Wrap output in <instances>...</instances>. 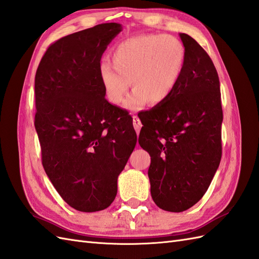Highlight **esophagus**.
<instances>
[{"instance_id": "esophagus-1", "label": "esophagus", "mask_w": 259, "mask_h": 259, "mask_svg": "<svg viewBox=\"0 0 259 259\" xmlns=\"http://www.w3.org/2000/svg\"><path fill=\"white\" fill-rule=\"evenodd\" d=\"M133 125H134V128L136 131V133L137 134L140 133V131L142 128V123H141V119L138 118L137 115H133Z\"/></svg>"}]
</instances>
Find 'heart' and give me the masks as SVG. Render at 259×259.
Masks as SVG:
<instances>
[{
	"instance_id": "b5f03b06",
	"label": "heart",
	"mask_w": 259,
	"mask_h": 259,
	"mask_svg": "<svg viewBox=\"0 0 259 259\" xmlns=\"http://www.w3.org/2000/svg\"><path fill=\"white\" fill-rule=\"evenodd\" d=\"M111 59L112 65L103 61L99 66L105 97L121 106L132 81L135 91L126 106L136 111L149 101L157 105L174 96L185 72L187 50L175 36L143 34L119 42Z\"/></svg>"
}]
</instances>
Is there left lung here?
I'll use <instances>...</instances> for the list:
<instances>
[{
    "label": "left lung",
    "mask_w": 259,
    "mask_h": 259,
    "mask_svg": "<svg viewBox=\"0 0 259 259\" xmlns=\"http://www.w3.org/2000/svg\"><path fill=\"white\" fill-rule=\"evenodd\" d=\"M187 62L174 96L141 113L138 143L150 155V193L160 209L182 212L203 197L222 157L223 111L217 69L192 37L180 33Z\"/></svg>",
    "instance_id": "obj_1"
}]
</instances>
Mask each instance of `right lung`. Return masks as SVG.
Returning <instances> with one entry per match:
<instances>
[{
  "instance_id": "1",
  "label": "right lung",
  "mask_w": 259,
  "mask_h": 259,
  "mask_svg": "<svg viewBox=\"0 0 259 259\" xmlns=\"http://www.w3.org/2000/svg\"><path fill=\"white\" fill-rule=\"evenodd\" d=\"M122 30L104 23L52 44L35 75V128L44 169L60 197L81 212L114 201L117 177L136 145L125 110L106 100L101 57Z\"/></svg>"
}]
</instances>
